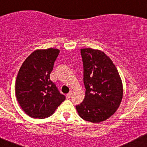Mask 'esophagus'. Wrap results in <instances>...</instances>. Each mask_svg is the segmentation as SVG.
Here are the masks:
<instances>
[{
  "mask_svg": "<svg viewBox=\"0 0 147 147\" xmlns=\"http://www.w3.org/2000/svg\"><path fill=\"white\" fill-rule=\"evenodd\" d=\"M71 95H72V92H68V93L66 95V98L67 99H70V97H71Z\"/></svg>",
  "mask_w": 147,
  "mask_h": 147,
  "instance_id": "obj_1",
  "label": "esophagus"
}]
</instances>
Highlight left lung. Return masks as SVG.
Returning a JSON list of instances; mask_svg holds the SVG:
<instances>
[{
    "mask_svg": "<svg viewBox=\"0 0 147 147\" xmlns=\"http://www.w3.org/2000/svg\"><path fill=\"white\" fill-rule=\"evenodd\" d=\"M84 65V101L76 106L84 120L99 123L117 111L123 96L122 83L113 61L104 52L91 48L81 49Z\"/></svg>",
    "mask_w": 147,
    "mask_h": 147,
    "instance_id": "obj_1",
    "label": "left lung"
}]
</instances>
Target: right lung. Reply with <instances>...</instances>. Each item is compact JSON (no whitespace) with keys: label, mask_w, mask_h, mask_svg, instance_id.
Returning <instances> with one entry per match:
<instances>
[{"label":"right lung","mask_w":147,"mask_h":147,"mask_svg":"<svg viewBox=\"0 0 147 147\" xmlns=\"http://www.w3.org/2000/svg\"><path fill=\"white\" fill-rule=\"evenodd\" d=\"M59 50H37L21 65L16 80V96L25 113L34 118L50 117L65 99L56 84L50 80V73Z\"/></svg>","instance_id":"1"}]
</instances>
